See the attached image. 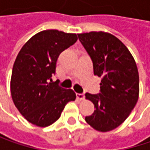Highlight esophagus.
I'll list each match as a JSON object with an SVG mask.
<instances>
[{"label": "esophagus", "instance_id": "1", "mask_svg": "<svg viewBox=\"0 0 150 150\" xmlns=\"http://www.w3.org/2000/svg\"><path fill=\"white\" fill-rule=\"evenodd\" d=\"M76 97L80 100V101H82L85 97L84 94H76Z\"/></svg>", "mask_w": 150, "mask_h": 150}]
</instances>
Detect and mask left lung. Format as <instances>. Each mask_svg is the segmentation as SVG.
<instances>
[{
	"instance_id": "1",
	"label": "left lung",
	"mask_w": 150,
	"mask_h": 150,
	"mask_svg": "<svg viewBox=\"0 0 150 150\" xmlns=\"http://www.w3.org/2000/svg\"><path fill=\"white\" fill-rule=\"evenodd\" d=\"M89 54L94 74L102 77L100 94L86 93L96 108L85 121L96 130L108 132L130 115L139 97V74L129 50L115 35L103 31L78 34Z\"/></svg>"
}]
</instances>
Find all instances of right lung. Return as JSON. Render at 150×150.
<instances>
[{"label":"right lung","instance_id":"obj_1","mask_svg":"<svg viewBox=\"0 0 150 150\" xmlns=\"http://www.w3.org/2000/svg\"><path fill=\"white\" fill-rule=\"evenodd\" d=\"M77 41L76 34L48 29L32 36L15 59L11 81V96L24 118L38 127L56 122L75 93L52 81L60 54Z\"/></svg>","mask_w":150,"mask_h":150}]
</instances>
